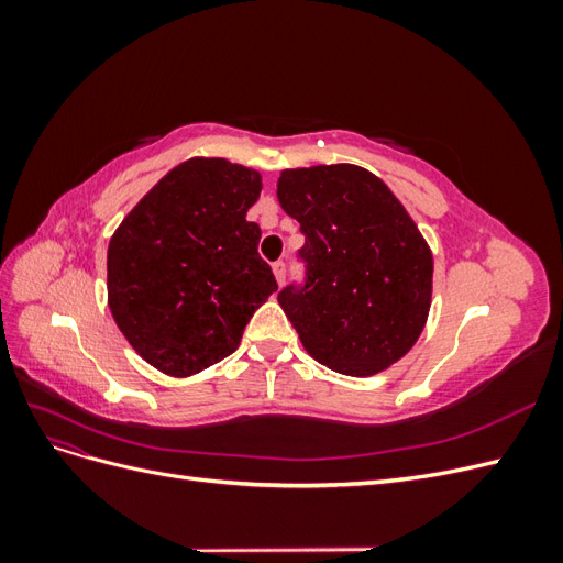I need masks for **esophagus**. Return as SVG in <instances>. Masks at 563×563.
<instances>
[{
  "instance_id": "obj_1",
  "label": "esophagus",
  "mask_w": 563,
  "mask_h": 563,
  "mask_svg": "<svg viewBox=\"0 0 563 563\" xmlns=\"http://www.w3.org/2000/svg\"><path fill=\"white\" fill-rule=\"evenodd\" d=\"M272 272H275V279H277V284L282 286V284L286 282V265H284L282 261H277L275 265H272Z\"/></svg>"
}]
</instances>
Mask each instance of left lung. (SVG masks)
I'll list each match as a JSON object with an SVG mask.
<instances>
[{
  "instance_id": "1",
  "label": "left lung",
  "mask_w": 563,
  "mask_h": 563,
  "mask_svg": "<svg viewBox=\"0 0 563 563\" xmlns=\"http://www.w3.org/2000/svg\"><path fill=\"white\" fill-rule=\"evenodd\" d=\"M277 197L305 234L308 279L277 296L302 347L354 378L399 362L428 321L434 272L404 203L356 164L286 168Z\"/></svg>"
}]
</instances>
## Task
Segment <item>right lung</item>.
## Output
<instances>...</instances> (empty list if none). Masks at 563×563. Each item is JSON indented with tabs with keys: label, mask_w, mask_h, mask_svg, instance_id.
Wrapping results in <instances>:
<instances>
[{
	"label": "right lung",
	"mask_w": 563,
	"mask_h": 563,
	"mask_svg": "<svg viewBox=\"0 0 563 563\" xmlns=\"http://www.w3.org/2000/svg\"><path fill=\"white\" fill-rule=\"evenodd\" d=\"M261 174L220 157L172 168L122 220L108 246V305L143 360L174 378L218 364L277 291L246 211Z\"/></svg>",
	"instance_id": "1"
}]
</instances>
